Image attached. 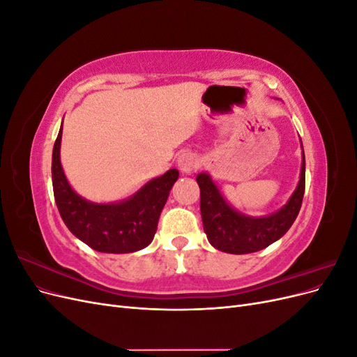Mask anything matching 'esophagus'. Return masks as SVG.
I'll use <instances>...</instances> for the list:
<instances>
[{
  "label": "esophagus",
  "mask_w": 357,
  "mask_h": 357,
  "mask_svg": "<svg viewBox=\"0 0 357 357\" xmlns=\"http://www.w3.org/2000/svg\"><path fill=\"white\" fill-rule=\"evenodd\" d=\"M177 164L181 172H190L193 168H197L199 164V158L197 153L186 150V152H181L177 158Z\"/></svg>",
  "instance_id": "34e87169"
}]
</instances>
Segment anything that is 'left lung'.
<instances>
[{
	"instance_id": "obj_1",
	"label": "left lung",
	"mask_w": 357,
	"mask_h": 357,
	"mask_svg": "<svg viewBox=\"0 0 357 357\" xmlns=\"http://www.w3.org/2000/svg\"><path fill=\"white\" fill-rule=\"evenodd\" d=\"M302 144V142H301ZM201 190V218L210 244L225 253L245 255L259 252L290 229L302 205L305 192V156L302 150L299 183L289 201L275 213L252 218L241 213L231 201L229 192H222L207 172L197 176Z\"/></svg>"
}]
</instances>
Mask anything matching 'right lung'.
<instances>
[{"mask_svg": "<svg viewBox=\"0 0 357 357\" xmlns=\"http://www.w3.org/2000/svg\"><path fill=\"white\" fill-rule=\"evenodd\" d=\"M61 138L62 126L53 146L52 183L56 207L67 228L101 253H132L147 247L153 240L160 211L178 178V171H167L125 199L109 204L92 202L80 197L63 174Z\"/></svg>", "mask_w": 357, "mask_h": 357, "instance_id": "add662e5", "label": "right lung"}]
</instances>
